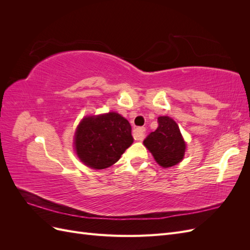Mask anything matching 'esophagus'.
<instances>
[{
    "instance_id": "1",
    "label": "esophagus",
    "mask_w": 250,
    "mask_h": 250,
    "mask_svg": "<svg viewBox=\"0 0 250 250\" xmlns=\"http://www.w3.org/2000/svg\"><path fill=\"white\" fill-rule=\"evenodd\" d=\"M145 132H146V129L145 128L143 127H139L137 128V129L133 130V138L135 141H142L144 140V138H145Z\"/></svg>"
}]
</instances>
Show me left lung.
<instances>
[{
	"mask_svg": "<svg viewBox=\"0 0 250 250\" xmlns=\"http://www.w3.org/2000/svg\"><path fill=\"white\" fill-rule=\"evenodd\" d=\"M158 127L144 140V145L163 168H169L183 161L186 142L177 123L170 117H158Z\"/></svg>",
	"mask_w": 250,
	"mask_h": 250,
	"instance_id": "8db88e82",
	"label": "left lung"
}]
</instances>
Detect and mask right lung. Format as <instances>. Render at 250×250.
Here are the masks:
<instances>
[{
	"mask_svg": "<svg viewBox=\"0 0 250 250\" xmlns=\"http://www.w3.org/2000/svg\"><path fill=\"white\" fill-rule=\"evenodd\" d=\"M133 143L131 126L117 112L83 118L75 132V150L80 161L95 170L117 163Z\"/></svg>",
	"mask_w": 250,
	"mask_h": 250,
	"instance_id": "add662e5",
	"label": "right lung"
}]
</instances>
